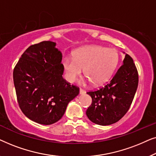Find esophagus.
Here are the masks:
<instances>
[{"label": "esophagus", "instance_id": "obj_1", "mask_svg": "<svg viewBox=\"0 0 156 156\" xmlns=\"http://www.w3.org/2000/svg\"><path fill=\"white\" fill-rule=\"evenodd\" d=\"M85 93H86V91H85L84 89H80V94H84Z\"/></svg>", "mask_w": 156, "mask_h": 156}]
</instances>
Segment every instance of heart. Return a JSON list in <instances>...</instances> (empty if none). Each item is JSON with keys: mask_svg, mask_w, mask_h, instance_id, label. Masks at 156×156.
Returning <instances> with one entry per match:
<instances>
[{"mask_svg": "<svg viewBox=\"0 0 156 156\" xmlns=\"http://www.w3.org/2000/svg\"><path fill=\"white\" fill-rule=\"evenodd\" d=\"M118 62L119 53L115 49L89 45L74 51L73 57H63L62 65L69 82H74L84 69L87 80L99 85L110 77Z\"/></svg>", "mask_w": 156, "mask_h": 156, "instance_id": "obj_1", "label": "heart"}]
</instances>
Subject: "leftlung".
Wrapping results in <instances>:
<instances>
[{"label": "left lung", "mask_w": 156, "mask_h": 156, "mask_svg": "<svg viewBox=\"0 0 156 156\" xmlns=\"http://www.w3.org/2000/svg\"><path fill=\"white\" fill-rule=\"evenodd\" d=\"M125 54L122 65L104 87L89 91L92 104L87 110L89 120L107 126L120 120L129 109L138 88V74L133 59Z\"/></svg>", "instance_id": "left-lung-1"}]
</instances>
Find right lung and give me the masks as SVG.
<instances>
[{"mask_svg":"<svg viewBox=\"0 0 156 156\" xmlns=\"http://www.w3.org/2000/svg\"><path fill=\"white\" fill-rule=\"evenodd\" d=\"M62 59L56 42L43 41L29 47L13 70L20 109L40 124L50 125L61 119L68 104L80 93L78 87L63 79Z\"/></svg>","mask_w":156,"mask_h":156,"instance_id":"obj_1","label":"right lung"}]
</instances>
